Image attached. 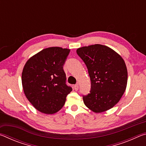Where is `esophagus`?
<instances>
[{"instance_id":"34e87169","label":"esophagus","mask_w":146,"mask_h":146,"mask_svg":"<svg viewBox=\"0 0 146 146\" xmlns=\"http://www.w3.org/2000/svg\"><path fill=\"white\" fill-rule=\"evenodd\" d=\"M74 89H75V90L77 91L78 90V84H76L74 86Z\"/></svg>"}]
</instances>
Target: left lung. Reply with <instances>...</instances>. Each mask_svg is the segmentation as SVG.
Instances as JSON below:
<instances>
[{"label": "left lung", "mask_w": 146, "mask_h": 146, "mask_svg": "<svg viewBox=\"0 0 146 146\" xmlns=\"http://www.w3.org/2000/svg\"><path fill=\"white\" fill-rule=\"evenodd\" d=\"M76 53L87 66L91 82L90 93L83 96L84 104L95 113L112 108L126 89L127 71L123 59L101 44L82 47Z\"/></svg>", "instance_id": "left-lung-1"}]
</instances>
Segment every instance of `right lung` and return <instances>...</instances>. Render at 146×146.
<instances>
[{
	"mask_svg": "<svg viewBox=\"0 0 146 146\" xmlns=\"http://www.w3.org/2000/svg\"><path fill=\"white\" fill-rule=\"evenodd\" d=\"M70 49H44L26 62L22 73L24 94L34 108L45 114L58 111L72 88L66 84L63 66Z\"/></svg>",
	"mask_w": 146,
	"mask_h": 146,
	"instance_id": "right-lung-1",
	"label": "right lung"
}]
</instances>
